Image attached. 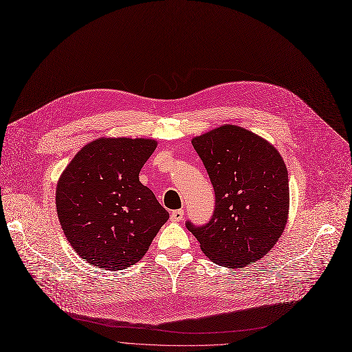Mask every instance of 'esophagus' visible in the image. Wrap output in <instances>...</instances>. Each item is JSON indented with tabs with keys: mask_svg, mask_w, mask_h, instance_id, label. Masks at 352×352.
Returning <instances> with one entry per match:
<instances>
[{
	"mask_svg": "<svg viewBox=\"0 0 352 352\" xmlns=\"http://www.w3.org/2000/svg\"><path fill=\"white\" fill-rule=\"evenodd\" d=\"M184 218V210H175L171 212V221L173 223H179Z\"/></svg>",
	"mask_w": 352,
	"mask_h": 352,
	"instance_id": "obj_1",
	"label": "esophagus"
}]
</instances>
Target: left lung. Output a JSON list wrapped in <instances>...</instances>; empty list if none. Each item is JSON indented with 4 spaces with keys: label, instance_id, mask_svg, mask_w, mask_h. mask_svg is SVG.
I'll list each match as a JSON object with an SVG mask.
<instances>
[{
    "label": "left lung",
    "instance_id": "obj_1",
    "mask_svg": "<svg viewBox=\"0 0 352 352\" xmlns=\"http://www.w3.org/2000/svg\"><path fill=\"white\" fill-rule=\"evenodd\" d=\"M215 192L204 226L187 221L201 250L218 265L241 268L263 258L278 241L289 207L287 166L265 140L224 125L192 140Z\"/></svg>",
    "mask_w": 352,
    "mask_h": 352
}]
</instances>
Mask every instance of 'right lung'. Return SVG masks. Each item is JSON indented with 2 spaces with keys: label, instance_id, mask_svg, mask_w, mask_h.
Wrapping results in <instances>:
<instances>
[{
  "label": "right lung",
  "instance_id": "add662e5",
  "mask_svg": "<svg viewBox=\"0 0 352 352\" xmlns=\"http://www.w3.org/2000/svg\"><path fill=\"white\" fill-rule=\"evenodd\" d=\"M154 140L101 138L85 145L57 186V212L71 247L87 263L124 270L140 261L170 214L140 182Z\"/></svg>",
  "mask_w": 352,
  "mask_h": 352
}]
</instances>
